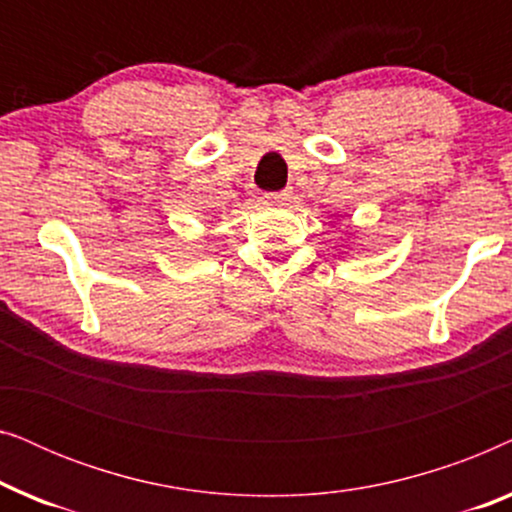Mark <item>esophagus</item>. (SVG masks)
<instances>
[{
  "mask_svg": "<svg viewBox=\"0 0 512 512\" xmlns=\"http://www.w3.org/2000/svg\"><path fill=\"white\" fill-rule=\"evenodd\" d=\"M289 191H279V193H268L265 198H268L270 202H275V205H284L286 200H289Z\"/></svg>",
  "mask_w": 512,
  "mask_h": 512,
  "instance_id": "obj_1",
  "label": "esophagus"
}]
</instances>
